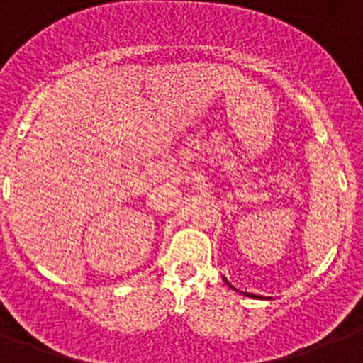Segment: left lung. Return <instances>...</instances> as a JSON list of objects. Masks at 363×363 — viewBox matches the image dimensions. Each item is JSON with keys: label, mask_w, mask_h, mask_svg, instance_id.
<instances>
[{"label": "left lung", "mask_w": 363, "mask_h": 363, "mask_svg": "<svg viewBox=\"0 0 363 363\" xmlns=\"http://www.w3.org/2000/svg\"><path fill=\"white\" fill-rule=\"evenodd\" d=\"M224 282H226L230 286V282H228V280H226V278H224ZM230 287H232V286H230ZM232 289H235V287H232ZM235 291H238V289H235ZM245 295H247V296H254V298H262V296H256V295H252V293H245Z\"/></svg>", "instance_id": "8db88e82"}]
</instances>
